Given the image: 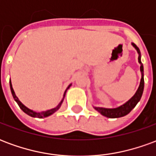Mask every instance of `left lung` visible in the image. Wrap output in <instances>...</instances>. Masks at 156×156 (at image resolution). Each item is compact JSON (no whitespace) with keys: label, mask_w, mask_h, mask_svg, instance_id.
I'll list each match as a JSON object with an SVG mask.
<instances>
[{"label":"left lung","mask_w":156,"mask_h":156,"mask_svg":"<svg viewBox=\"0 0 156 156\" xmlns=\"http://www.w3.org/2000/svg\"><path fill=\"white\" fill-rule=\"evenodd\" d=\"M132 45L137 50L138 53H139L138 60H139V62L140 63L141 80L140 86H139V88H138V90L135 93V94L127 103H125L124 105H123L120 107H119V108H105L95 107V109L99 112L104 116H106V117L108 118H120L123 117V116H125L136 106L138 102L140 100L141 96H142V94H143V91H144V68H143V64H142V62L140 61V49L134 43H132Z\"/></svg>","instance_id":"obj_1"}]
</instances>
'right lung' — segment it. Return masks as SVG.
Segmentation results:
<instances>
[{
  "mask_svg": "<svg viewBox=\"0 0 156 156\" xmlns=\"http://www.w3.org/2000/svg\"><path fill=\"white\" fill-rule=\"evenodd\" d=\"M70 86H71V85H69V86H68V88H69ZM10 87H11V91H12V96H13V98H14V99H15V100H16V102L17 103V105H19V107L22 108V111L24 112V113H26L27 115H30V116H32V117L40 118V119H41V118H46V117H48V116H50V115H52L53 113H55V112L57 111L58 109H59V108L61 107L62 103V101H63V98H64L65 94H66V92H67V90L65 91L64 96H63V98H62V101L60 102V104H59V105H58V106L56 107V108H51V109H50V110H47V111L41 112V113H37V112L32 111V110H31V109H29L28 108H27L26 106H24V105H22L21 102L19 101L18 98H17V97L16 96L15 92H14V90H13V88H12V82H11V80H10ZM68 88H67V89H68Z\"/></svg>",
  "mask_w": 156,
  "mask_h": 156,
  "instance_id": "add662e5",
  "label": "right lung"
}]
</instances>
